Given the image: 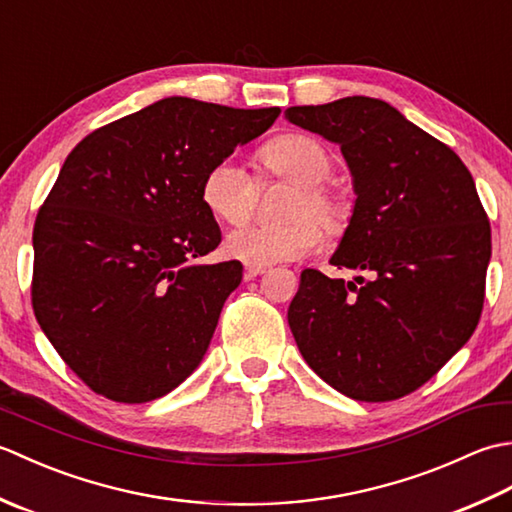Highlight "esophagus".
Returning <instances> with one entry per match:
<instances>
[{
	"label": "esophagus",
	"mask_w": 512,
	"mask_h": 512,
	"mask_svg": "<svg viewBox=\"0 0 512 512\" xmlns=\"http://www.w3.org/2000/svg\"><path fill=\"white\" fill-rule=\"evenodd\" d=\"M266 270H268L266 264H250V262H246V264H244V277H246V279H253V277H257V275H264Z\"/></svg>",
	"instance_id": "obj_1"
}]
</instances>
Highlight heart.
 Segmentation results:
<instances>
[{"label":"heart","instance_id":"heart-1","mask_svg":"<svg viewBox=\"0 0 512 512\" xmlns=\"http://www.w3.org/2000/svg\"><path fill=\"white\" fill-rule=\"evenodd\" d=\"M264 173L295 184L281 206L286 220L246 224L226 235V250L242 262L273 264L292 262L321 246L325 235L339 237L352 220L350 195L334 176V156L319 138L310 134H281L257 151ZM257 182L250 171L226 156L206 169L200 198L213 217L239 224L253 213ZM320 225L317 227L316 224Z\"/></svg>","mask_w":512,"mask_h":512}]
</instances>
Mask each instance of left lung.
<instances>
[{
  "label": "left lung",
  "mask_w": 512,
  "mask_h": 512,
  "mask_svg": "<svg viewBox=\"0 0 512 512\" xmlns=\"http://www.w3.org/2000/svg\"><path fill=\"white\" fill-rule=\"evenodd\" d=\"M292 125L339 143L354 176L350 226L330 264L314 268L288 308L306 363L363 402L411 394L471 339L491 259V224L455 151L389 103L347 96L288 107Z\"/></svg>",
  "instance_id": "left-lung-1"
}]
</instances>
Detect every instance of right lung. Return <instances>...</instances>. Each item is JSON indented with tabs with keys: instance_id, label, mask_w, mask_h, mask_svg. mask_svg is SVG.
I'll list each match as a JSON object with an SVG mask.
<instances>
[{
	"instance_id": "add662e5",
	"label": "right lung",
	"mask_w": 512,
	"mask_h": 512,
	"mask_svg": "<svg viewBox=\"0 0 512 512\" xmlns=\"http://www.w3.org/2000/svg\"><path fill=\"white\" fill-rule=\"evenodd\" d=\"M279 112L171 96L94 129L65 158L32 231V310L99 396L156 400L200 365L242 281L235 259L193 264L222 242L200 184Z\"/></svg>"
}]
</instances>
